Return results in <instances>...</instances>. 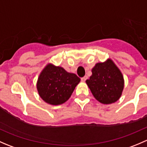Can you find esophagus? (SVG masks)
<instances>
[{
    "label": "esophagus",
    "instance_id": "obj_1",
    "mask_svg": "<svg viewBox=\"0 0 147 147\" xmlns=\"http://www.w3.org/2000/svg\"><path fill=\"white\" fill-rule=\"evenodd\" d=\"M87 76H86V75H85V76L81 78V81H82V82H85L86 80H87Z\"/></svg>",
    "mask_w": 147,
    "mask_h": 147
}]
</instances>
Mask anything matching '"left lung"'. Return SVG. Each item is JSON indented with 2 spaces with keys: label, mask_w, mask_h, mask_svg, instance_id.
Masks as SVG:
<instances>
[{
  "label": "left lung",
  "mask_w": 147,
  "mask_h": 147,
  "mask_svg": "<svg viewBox=\"0 0 147 147\" xmlns=\"http://www.w3.org/2000/svg\"><path fill=\"white\" fill-rule=\"evenodd\" d=\"M86 80L94 98L102 104L114 103L120 98L124 89V78L119 69L110 59L99 63L92 69Z\"/></svg>",
  "instance_id": "obj_1"
}]
</instances>
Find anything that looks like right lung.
I'll return each instance as SVG.
<instances>
[{"instance_id":"1","label":"right lung","mask_w":147,"mask_h":147,"mask_svg":"<svg viewBox=\"0 0 147 147\" xmlns=\"http://www.w3.org/2000/svg\"><path fill=\"white\" fill-rule=\"evenodd\" d=\"M80 79L61 67L48 64L40 74L37 89L40 97L52 105L63 104L70 97Z\"/></svg>"}]
</instances>
